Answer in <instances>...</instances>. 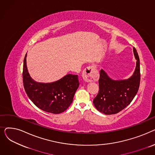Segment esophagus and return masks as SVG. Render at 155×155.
Here are the masks:
<instances>
[{
    "mask_svg": "<svg viewBox=\"0 0 155 155\" xmlns=\"http://www.w3.org/2000/svg\"><path fill=\"white\" fill-rule=\"evenodd\" d=\"M95 68L94 66H89L87 67L82 73L84 80L87 82H91L95 78Z\"/></svg>",
    "mask_w": 155,
    "mask_h": 155,
    "instance_id": "esophagus-1",
    "label": "esophagus"
}]
</instances>
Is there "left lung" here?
Returning <instances> with one entry per match:
<instances>
[{
    "label": "left lung",
    "mask_w": 155,
    "mask_h": 155,
    "mask_svg": "<svg viewBox=\"0 0 155 155\" xmlns=\"http://www.w3.org/2000/svg\"><path fill=\"white\" fill-rule=\"evenodd\" d=\"M133 53L137 60L133 75L126 80H114L101 70L99 91L93 103L96 109L107 115L114 114L126 107L136 95L140 84V61L135 48Z\"/></svg>",
    "instance_id": "obj_1"
}]
</instances>
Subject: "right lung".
Returning <instances> with one entry per match:
<instances>
[{"label":"right lung","instance_id":"add662e5","mask_svg":"<svg viewBox=\"0 0 155 155\" xmlns=\"http://www.w3.org/2000/svg\"><path fill=\"white\" fill-rule=\"evenodd\" d=\"M26 54L23 64V85L30 100L39 109L52 114L66 110L79 87L78 75L68 74L51 83L37 82L28 70Z\"/></svg>","mask_w":155,"mask_h":155}]
</instances>
